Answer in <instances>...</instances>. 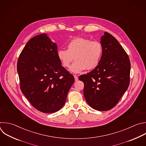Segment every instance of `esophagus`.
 Listing matches in <instances>:
<instances>
[{"mask_svg": "<svg viewBox=\"0 0 146 146\" xmlns=\"http://www.w3.org/2000/svg\"><path fill=\"white\" fill-rule=\"evenodd\" d=\"M74 77L75 81H77L78 80V77H77L76 75H74Z\"/></svg>", "mask_w": 146, "mask_h": 146, "instance_id": "34e87169", "label": "esophagus"}]
</instances>
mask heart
Here are the masks:
<instances>
[{"mask_svg":"<svg viewBox=\"0 0 146 146\" xmlns=\"http://www.w3.org/2000/svg\"><path fill=\"white\" fill-rule=\"evenodd\" d=\"M66 48V50L60 48L57 51V58L62 65L68 68L74 57L76 61L70 68L74 73H79L86 69H94L99 65L103 54V47L99 42L82 37L70 40Z\"/></svg>","mask_w":146,"mask_h":146,"instance_id":"obj_1","label":"heart"}]
</instances>
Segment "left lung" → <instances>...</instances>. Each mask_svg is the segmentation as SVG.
<instances>
[{"instance_id":"left-lung-1","label":"left lung","mask_w":146,"mask_h":146,"mask_svg":"<svg viewBox=\"0 0 146 146\" xmlns=\"http://www.w3.org/2000/svg\"><path fill=\"white\" fill-rule=\"evenodd\" d=\"M103 54L99 65L79 77L84 84V98L93 109L108 111L113 108L129 84L131 64L117 40L104 32L101 37Z\"/></svg>"}]
</instances>
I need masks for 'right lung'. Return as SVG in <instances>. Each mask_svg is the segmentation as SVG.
<instances>
[{"label": "right lung", "instance_id": "right-lung-1", "mask_svg": "<svg viewBox=\"0 0 146 146\" xmlns=\"http://www.w3.org/2000/svg\"><path fill=\"white\" fill-rule=\"evenodd\" d=\"M57 53V44L43 33L29 40L18 61L21 89L31 104L43 113L60 110L74 82Z\"/></svg>", "mask_w": 146, "mask_h": 146}]
</instances>
